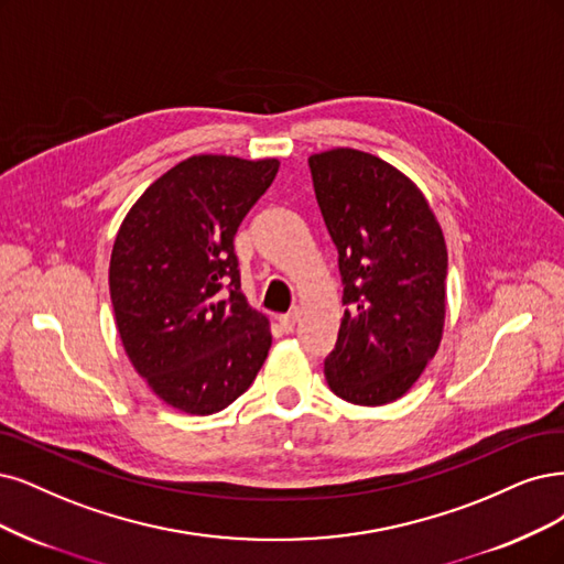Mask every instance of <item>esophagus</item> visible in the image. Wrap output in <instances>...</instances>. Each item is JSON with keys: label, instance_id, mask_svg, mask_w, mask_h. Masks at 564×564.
<instances>
[{"label": "esophagus", "instance_id": "34e87169", "mask_svg": "<svg viewBox=\"0 0 564 564\" xmlns=\"http://www.w3.org/2000/svg\"><path fill=\"white\" fill-rule=\"evenodd\" d=\"M296 322H299V310H291V313H286V315H282L280 317V326L284 328L286 334H291L296 328Z\"/></svg>", "mask_w": 564, "mask_h": 564}]
</instances>
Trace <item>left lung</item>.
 I'll return each instance as SVG.
<instances>
[{
  "instance_id": "1",
  "label": "left lung",
  "mask_w": 564,
  "mask_h": 564,
  "mask_svg": "<svg viewBox=\"0 0 564 564\" xmlns=\"http://www.w3.org/2000/svg\"><path fill=\"white\" fill-rule=\"evenodd\" d=\"M307 163L347 307L324 361L326 382L347 403H392L443 338L448 249L441 224L415 182L373 153L338 147Z\"/></svg>"
}]
</instances>
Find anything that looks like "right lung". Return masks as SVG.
I'll return each instance as SVG.
<instances>
[{"label": "right lung", "instance_id": "obj_1", "mask_svg": "<svg viewBox=\"0 0 564 564\" xmlns=\"http://www.w3.org/2000/svg\"><path fill=\"white\" fill-rule=\"evenodd\" d=\"M278 170V159L191 156L142 193L116 232L109 294L123 349L182 413L224 411L268 357L270 324L242 296L232 238Z\"/></svg>", "mask_w": 564, "mask_h": 564}]
</instances>
